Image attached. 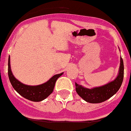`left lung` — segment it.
I'll return each mask as SVG.
<instances>
[{"label": "left lung", "instance_id": "8db88e82", "mask_svg": "<svg viewBox=\"0 0 131 131\" xmlns=\"http://www.w3.org/2000/svg\"><path fill=\"white\" fill-rule=\"evenodd\" d=\"M120 50V49H119ZM124 77V65L122 58H120V66L119 72L113 81L103 86L88 88L78 84L77 82L76 91L79 96L87 102L91 103H98L105 102L117 92L122 84Z\"/></svg>", "mask_w": 131, "mask_h": 131}]
</instances>
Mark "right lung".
Returning <instances> with one entry per match:
<instances>
[{
	"label": "right lung",
	"mask_w": 131,
	"mask_h": 131,
	"mask_svg": "<svg viewBox=\"0 0 131 131\" xmlns=\"http://www.w3.org/2000/svg\"><path fill=\"white\" fill-rule=\"evenodd\" d=\"M8 73L10 82L14 89L24 98L32 102H41L46 99L53 92L57 80L63 74V72L54 75L48 81L37 86H29L21 83L14 77L11 70L10 57H8Z\"/></svg>",
	"instance_id": "right-lung-1"
}]
</instances>
